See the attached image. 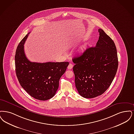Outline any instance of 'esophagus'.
<instances>
[{
	"label": "esophagus",
	"instance_id": "34e87169",
	"mask_svg": "<svg viewBox=\"0 0 134 134\" xmlns=\"http://www.w3.org/2000/svg\"><path fill=\"white\" fill-rule=\"evenodd\" d=\"M73 66H74L73 64H70L69 65V66H68V69L70 70V69H71L73 68Z\"/></svg>",
	"mask_w": 134,
	"mask_h": 134
}]
</instances>
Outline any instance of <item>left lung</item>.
Returning a JSON list of instances; mask_svg holds the SVG:
<instances>
[{
  "instance_id": "left-lung-1",
  "label": "left lung",
  "mask_w": 134,
  "mask_h": 134,
  "mask_svg": "<svg viewBox=\"0 0 134 134\" xmlns=\"http://www.w3.org/2000/svg\"><path fill=\"white\" fill-rule=\"evenodd\" d=\"M95 47L87 48L82 55L75 57L73 71L79 94L85 98L102 94L109 87L116 74L118 58L115 44L102 29Z\"/></svg>"
}]
</instances>
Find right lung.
<instances>
[{
    "mask_svg": "<svg viewBox=\"0 0 134 134\" xmlns=\"http://www.w3.org/2000/svg\"><path fill=\"white\" fill-rule=\"evenodd\" d=\"M29 33L19 42L16 51V75L21 86L30 96L38 100H46L55 95L59 79L69 63H38L29 61L24 51V44Z\"/></svg>",
    "mask_w": 134,
    "mask_h": 134,
    "instance_id": "obj_1",
    "label": "right lung"
}]
</instances>
